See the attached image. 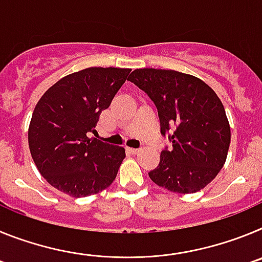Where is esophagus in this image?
Here are the masks:
<instances>
[{
    "instance_id": "34e87169",
    "label": "esophagus",
    "mask_w": 262,
    "mask_h": 262,
    "mask_svg": "<svg viewBox=\"0 0 262 262\" xmlns=\"http://www.w3.org/2000/svg\"><path fill=\"white\" fill-rule=\"evenodd\" d=\"M129 149V152H131V154H134V155H136V154H139V152H140V148H128Z\"/></svg>"
}]
</instances>
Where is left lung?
<instances>
[{"instance_id":"1","label":"left lung","mask_w":262,"mask_h":262,"mask_svg":"<svg viewBox=\"0 0 262 262\" xmlns=\"http://www.w3.org/2000/svg\"><path fill=\"white\" fill-rule=\"evenodd\" d=\"M157 107L161 135L172 143L148 173L173 193L201 190L226 163L231 129L223 103L200 78L168 69H135L128 77Z\"/></svg>"}]
</instances>
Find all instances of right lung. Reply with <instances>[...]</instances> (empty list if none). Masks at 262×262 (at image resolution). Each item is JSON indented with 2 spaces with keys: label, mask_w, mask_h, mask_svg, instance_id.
<instances>
[{
  "label": "right lung",
  "mask_w": 262,
  "mask_h": 262,
  "mask_svg": "<svg viewBox=\"0 0 262 262\" xmlns=\"http://www.w3.org/2000/svg\"><path fill=\"white\" fill-rule=\"evenodd\" d=\"M131 69L86 68L46 92L32 113L29 147L40 174L75 198L110 186L126 157L123 147L89 138Z\"/></svg>",
  "instance_id": "right-lung-1"
}]
</instances>
